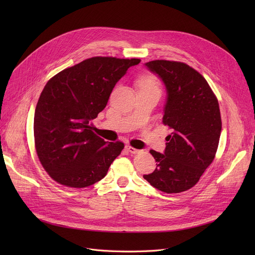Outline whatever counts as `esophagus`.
Segmentation results:
<instances>
[{
	"label": "esophagus",
	"instance_id": "obj_1",
	"mask_svg": "<svg viewBox=\"0 0 255 255\" xmlns=\"http://www.w3.org/2000/svg\"><path fill=\"white\" fill-rule=\"evenodd\" d=\"M125 149H126L128 152H130L131 154H138V153L140 152L139 150H137V149H135V148H133V146H131V145H126Z\"/></svg>",
	"mask_w": 255,
	"mask_h": 255
}]
</instances>
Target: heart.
Here are the masks:
<instances>
[{"mask_svg": "<svg viewBox=\"0 0 255 255\" xmlns=\"http://www.w3.org/2000/svg\"><path fill=\"white\" fill-rule=\"evenodd\" d=\"M137 85L139 89H151V90H158L159 91V85L157 79L154 76L146 75L142 76L138 79Z\"/></svg>", "mask_w": 255, "mask_h": 255, "instance_id": "b5f03b06", "label": "heart"}]
</instances>
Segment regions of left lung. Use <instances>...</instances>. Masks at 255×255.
<instances>
[{
	"instance_id": "8db88e82",
	"label": "left lung",
	"mask_w": 255,
	"mask_h": 255,
	"mask_svg": "<svg viewBox=\"0 0 255 255\" xmlns=\"http://www.w3.org/2000/svg\"><path fill=\"white\" fill-rule=\"evenodd\" d=\"M144 65L165 86L162 122L172 133L163 154L150 151L157 167L143 179L160 191L180 193L192 188L215 158L222 125L218 100L205 77L185 63Z\"/></svg>"
}]
</instances>
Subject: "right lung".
<instances>
[{
  "instance_id": "add662e5",
  "label": "right lung",
  "mask_w": 255,
  "mask_h": 255,
  "mask_svg": "<svg viewBox=\"0 0 255 255\" xmlns=\"http://www.w3.org/2000/svg\"><path fill=\"white\" fill-rule=\"evenodd\" d=\"M139 59L94 57L64 69L45 85L34 116L38 158L51 179L85 188L103 179L124 149L93 132L116 84Z\"/></svg>"
}]
</instances>
